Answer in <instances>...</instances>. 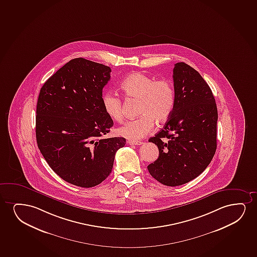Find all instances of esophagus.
<instances>
[{"label": "esophagus", "instance_id": "1", "mask_svg": "<svg viewBox=\"0 0 257 257\" xmlns=\"http://www.w3.org/2000/svg\"><path fill=\"white\" fill-rule=\"evenodd\" d=\"M127 143L131 145V146H140V145L143 144V142H141V141H128Z\"/></svg>", "mask_w": 257, "mask_h": 257}]
</instances>
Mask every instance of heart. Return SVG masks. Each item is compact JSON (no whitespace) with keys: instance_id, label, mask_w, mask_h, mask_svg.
Returning <instances> with one entry per match:
<instances>
[{"instance_id":"b5f03b06","label":"heart","mask_w":257,"mask_h":257,"mask_svg":"<svg viewBox=\"0 0 257 257\" xmlns=\"http://www.w3.org/2000/svg\"><path fill=\"white\" fill-rule=\"evenodd\" d=\"M120 89L127 98L140 100L138 115L140 117L128 120L117 130L118 135L131 141L146 137L153 129L154 121L157 123L166 122L174 110L175 90L174 84L167 79L156 81L154 77L136 71L123 78ZM102 105L110 119L122 121V100L117 94H103Z\"/></svg>"}]
</instances>
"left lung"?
Masks as SVG:
<instances>
[{
	"instance_id": "8db88e82",
	"label": "left lung",
	"mask_w": 257,
	"mask_h": 257,
	"mask_svg": "<svg viewBox=\"0 0 257 257\" xmlns=\"http://www.w3.org/2000/svg\"><path fill=\"white\" fill-rule=\"evenodd\" d=\"M175 104L163 129L149 139L159 158L147 169L168 187L187 183L209 165L216 151V103L200 73L185 63L174 68Z\"/></svg>"
}]
</instances>
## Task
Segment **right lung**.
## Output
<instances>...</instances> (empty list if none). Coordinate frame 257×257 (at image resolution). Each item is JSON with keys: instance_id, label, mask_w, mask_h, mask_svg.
Returning <instances> with one entry per match:
<instances>
[{"instance_id": "obj_1", "label": "right lung", "mask_w": 257, "mask_h": 257, "mask_svg": "<svg viewBox=\"0 0 257 257\" xmlns=\"http://www.w3.org/2000/svg\"><path fill=\"white\" fill-rule=\"evenodd\" d=\"M110 67L82 57L68 62L44 83L37 105V146L51 169L69 183L97 186L111 173L121 137L103 139L113 121L102 105Z\"/></svg>"}]
</instances>
